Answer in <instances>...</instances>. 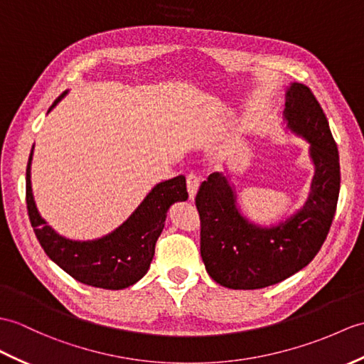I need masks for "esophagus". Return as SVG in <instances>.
<instances>
[{
	"mask_svg": "<svg viewBox=\"0 0 364 364\" xmlns=\"http://www.w3.org/2000/svg\"><path fill=\"white\" fill-rule=\"evenodd\" d=\"M198 186H200V178L197 175L189 173L188 175V192H189V198L193 200L197 196V191H198Z\"/></svg>",
	"mask_w": 364,
	"mask_h": 364,
	"instance_id": "34e87169",
	"label": "esophagus"
}]
</instances>
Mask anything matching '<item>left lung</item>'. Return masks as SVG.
Segmentation results:
<instances>
[{
	"label": "left lung",
	"mask_w": 364,
	"mask_h": 364,
	"mask_svg": "<svg viewBox=\"0 0 364 364\" xmlns=\"http://www.w3.org/2000/svg\"><path fill=\"white\" fill-rule=\"evenodd\" d=\"M287 129L310 144L315 166L306 205L276 226H259L240 214L237 193L223 173L203 181L196 197L200 252L206 272L228 289L274 285L307 267L323 247L340 196V156L323 108L302 83L285 92Z\"/></svg>",
	"instance_id": "1"
}]
</instances>
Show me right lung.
I'll list each match as a JSON object with an SVG mask.
<instances>
[{
    "label": "right lung",
    "mask_w": 364,
    "mask_h": 364,
    "mask_svg": "<svg viewBox=\"0 0 364 364\" xmlns=\"http://www.w3.org/2000/svg\"><path fill=\"white\" fill-rule=\"evenodd\" d=\"M55 99L53 109L62 97ZM31 150L26 167V205L29 220L48 257L75 281L105 290H122L136 284L147 273L155 245L163 232L167 210L176 201L188 200L186 178L175 176L156 184L127 220L96 240H71L57 234L41 218L32 196Z\"/></svg>",
    "instance_id": "obj_1"
}]
</instances>
